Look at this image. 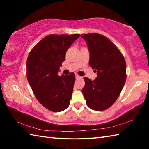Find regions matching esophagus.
<instances>
[{"label": "esophagus", "instance_id": "34e87169", "mask_svg": "<svg viewBox=\"0 0 149 149\" xmlns=\"http://www.w3.org/2000/svg\"><path fill=\"white\" fill-rule=\"evenodd\" d=\"M75 78H76V79H82V77L80 76L78 74H75Z\"/></svg>", "mask_w": 149, "mask_h": 149}]
</instances>
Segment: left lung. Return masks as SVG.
I'll return each instance as SVG.
<instances>
[{
    "label": "left lung",
    "mask_w": 149,
    "mask_h": 149,
    "mask_svg": "<svg viewBox=\"0 0 149 149\" xmlns=\"http://www.w3.org/2000/svg\"><path fill=\"white\" fill-rule=\"evenodd\" d=\"M89 51V64L97 73L92 81L86 77L82 93L91 109L102 111L119 97L126 81V63L117 47L104 35H81Z\"/></svg>",
    "instance_id": "left-lung-1"
}]
</instances>
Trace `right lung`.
I'll use <instances>...</instances> for the list:
<instances>
[{
    "label": "right lung",
    "instance_id": "add662e5",
    "mask_svg": "<svg viewBox=\"0 0 149 149\" xmlns=\"http://www.w3.org/2000/svg\"><path fill=\"white\" fill-rule=\"evenodd\" d=\"M79 34L49 35L29 52L27 78L36 99L48 110L57 112L68 107L74 89L75 74L58 75L65 52Z\"/></svg>",
    "mask_w": 149,
    "mask_h": 149
}]
</instances>
